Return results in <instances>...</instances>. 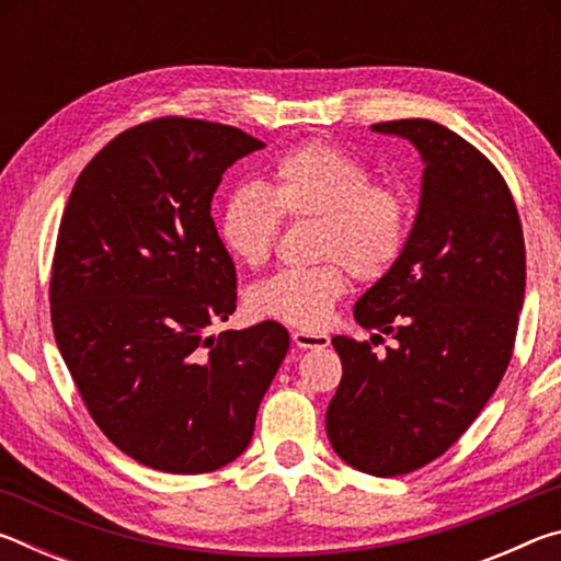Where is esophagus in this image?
Segmentation results:
<instances>
[{
	"instance_id": "esophagus-1",
	"label": "esophagus",
	"mask_w": 561,
	"mask_h": 561,
	"mask_svg": "<svg viewBox=\"0 0 561 561\" xmlns=\"http://www.w3.org/2000/svg\"><path fill=\"white\" fill-rule=\"evenodd\" d=\"M291 341L297 348H324L329 346V336L327 334H314V331H294Z\"/></svg>"
}]
</instances>
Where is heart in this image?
Returning a JSON list of instances; mask_svg holds the SVG:
<instances>
[{"mask_svg":"<svg viewBox=\"0 0 561 561\" xmlns=\"http://www.w3.org/2000/svg\"><path fill=\"white\" fill-rule=\"evenodd\" d=\"M282 215L317 220L314 257L321 262L252 284L247 307L304 331L327 324L348 289V270L366 282L386 277L413 230L411 193L374 180L366 163L329 144L289 150L270 170L267 187L240 185L227 195L220 213L225 250L247 267H262L272 257Z\"/></svg>","mask_w":561,"mask_h":561,"instance_id":"1","label":"heart"}]
</instances>
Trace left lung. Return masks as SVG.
<instances>
[{
    "label": "left lung",
    "mask_w": 561,
    "mask_h": 561,
    "mask_svg": "<svg viewBox=\"0 0 561 561\" xmlns=\"http://www.w3.org/2000/svg\"><path fill=\"white\" fill-rule=\"evenodd\" d=\"M374 130L417 148L421 205L403 257L354 307L360 327L396 346L378 358L368 341L331 339L344 376L327 433L351 468L393 478L440 458L495 393L515 348L527 262L515 197L478 148L425 118Z\"/></svg>",
    "instance_id": "1"
}]
</instances>
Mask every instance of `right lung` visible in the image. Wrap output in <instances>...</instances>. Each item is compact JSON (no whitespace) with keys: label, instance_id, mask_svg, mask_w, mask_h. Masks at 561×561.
<instances>
[{"label":"right lung","instance_id":"add662e5","mask_svg":"<svg viewBox=\"0 0 561 561\" xmlns=\"http://www.w3.org/2000/svg\"><path fill=\"white\" fill-rule=\"evenodd\" d=\"M264 144L183 116L118 133L81 170L51 262V327L103 435L153 470L213 472L242 455L287 329L205 336L237 307L210 215L234 160Z\"/></svg>","mask_w":561,"mask_h":561}]
</instances>
